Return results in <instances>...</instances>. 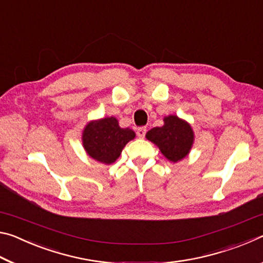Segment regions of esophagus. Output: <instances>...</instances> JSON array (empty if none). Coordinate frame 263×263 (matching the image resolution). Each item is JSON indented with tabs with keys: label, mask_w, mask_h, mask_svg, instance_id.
<instances>
[{
	"label": "esophagus",
	"mask_w": 263,
	"mask_h": 263,
	"mask_svg": "<svg viewBox=\"0 0 263 263\" xmlns=\"http://www.w3.org/2000/svg\"><path fill=\"white\" fill-rule=\"evenodd\" d=\"M146 132H147V130H146L145 126H141V127H138L137 128V136L139 138H144Z\"/></svg>",
	"instance_id": "esophagus-1"
}]
</instances>
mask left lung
I'll return each mask as SVG.
<instances>
[{"instance_id":"8db88e82","label":"left lung","mask_w":263,"mask_h":263,"mask_svg":"<svg viewBox=\"0 0 263 263\" xmlns=\"http://www.w3.org/2000/svg\"><path fill=\"white\" fill-rule=\"evenodd\" d=\"M163 121V126L153 127L146 133V138L154 142L168 160L177 162L189 153L194 132L188 123L176 116H168Z\"/></svg>"}]
</instances>
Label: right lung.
<instances>
[{"label":"right lung","mask_w":263,"mask_h":263,"mask_svg":"<svg viewBox=\"0 0 263 263\" xmlns=\"http://www.w3.org/2000/svg\"><path fill=\"white\" fill-rule=\"evenodd\" d=\"M135 137L136 133L130 128L119 127L117 119L108 117L89 123L82 140L89 157L110 164L119 158L125 145Z\"/></svg>","instance_id":"1"}]
</instances>
